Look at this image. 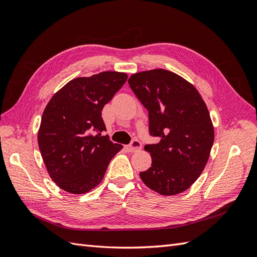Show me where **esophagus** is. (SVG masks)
Returning a JSON list of instances; mask_svg holds the SVG:
<instances>
[{"instance_id": "1", "label": "esophagus", "mask_w": 257, "mask_h": 257, "mask_svg": "<svg viewBox=\"0 0 257 257\" xmlns=\"http://www.w3.org/2000/svg\"><path fill=\"white\" fill-rule=\"evenodd\" d=\"M142 149V143L138 141V139H133L128 146H126V150L128 152H137Z\"/></svg>"}]
</instances>
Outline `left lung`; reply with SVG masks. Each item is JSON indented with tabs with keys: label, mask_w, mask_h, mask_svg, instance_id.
Wrapping results in <instances>:
<instances>
[{
	"label": "left lung",
	"mask_w": 257,
	"mask_h": 257,
	"mask_svg": "<svg viewBox=\"0 0 257 257\" xmlns=\"http://www.w3.org/2000/svg\"><path fill=\"white\" fill-rule=\"evenodd\" d=\"M128 84L148 110L149 133L158 144L146 145L151 167L139 174L161 195L188 190L207 164L214 131L205 102L194 85L166 69L133 74Z\"/></svg>",
	"instance_id": "8db88e82"
}]
</instances>
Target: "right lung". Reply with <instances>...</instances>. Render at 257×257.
<instances>
[{
  "label": "right lung",
  "mask_w": 257,
  "mask_h": 257,
  "mask_svg": "<svg viewBox=\"0 0 257 257\" xmlns=\"http://www.w3.org/2000/svg\"><path fill=\"white\" fill-rule=\"evenodd\" d=\"M127 75L103 72L69 81L46 106L38 147L52 180L62 190L83 194L102 181L122 146L107 135L102 110L125 83Z\"/></svg>",
  "instance_id": "add662e5"
}]
</instances>
